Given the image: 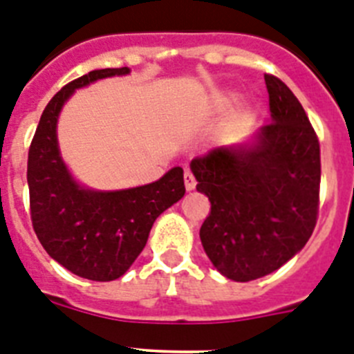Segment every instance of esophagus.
I'll list each match as a JSON object with an SVG mask.
<instances>
[{
	"mask_svg": "<svg viewBox=\"0 0 354 354\" xmlns=\"http://www.w3.org/2000/svg\"><path fill=\"white\" fill-rule=\"evenodd\" d=\"M184 184H186L187 192H192V189H195L196 180H195V175H193L192 170L184 171Z\"/></svg>",
	"mask_w": 354,
	"mask_h": 354,
	"instance_id": "1",
	"label": "esophagus"
}]
</instances>
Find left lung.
<instances>
[{
	"label": "left lung",
	"instance_id": "obj_1",
	"mask_svg": "<svg viewBox=\"0 0 354 354\" xmlns=\"http://www.w3.org/2000/svg\"><path fill=\"white\" fill-rule=\"evenodd\" d=\"M273 122L252 145L212 149L192 161L211 211L200 239L214 268L250 282L277 271L310 239L319 214V138L290 88L264 74Z\"/></svg>",
	"mask_w": 354,
	"mask_h": 354
}]
</instances>
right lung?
<instances>
[{"label": "right lung", "instance_id": "1", "mask_svg": "<svg viewBox=\"0 0 354 354\" xmlns=\"http://www.w3.org/2000/svg\"><path fill=\"white\" fill-rule=\"evenodd\" d=\"M129 72L101 68L65 84L44 109L28 150L30 214L40 245L65 270L95 282L126 273L145 248L156 218L186 193L180 167L147 186L101 193L77 186L62 161L56 120L64 102L92 81Z\"/></svg>", "mask_w": 354, "mask_h": 354}]
</instances>
